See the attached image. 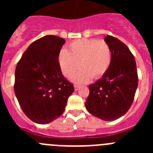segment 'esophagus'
Here are the masks:
<instances>
[{
  "instance_id": "esophagus-1",
  "label": "esophagus",
  "mask_w": 153,
  "mask_h": 153,
  "mask_svg": "<svg viewBox=\"0 0 153 153\" xmlns=\"http://www.w3.org/2000/svg\"><path fill=\"white\" fill-rule=\"evenodd\" d=\"M79 89V86H78V85H74V90H75V91H77Z\"/></svg>"
}]
</instances>
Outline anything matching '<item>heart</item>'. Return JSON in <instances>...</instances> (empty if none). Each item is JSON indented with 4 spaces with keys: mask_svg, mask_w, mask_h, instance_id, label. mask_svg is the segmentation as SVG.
I'll return each mask as SVG.
<instances>
[{
    "mask_svg": "<svg viewBox=\"0 0 153 153\" xmlns=\"http://www.w3.org/2000/svg\"><path fill=\"white\" fill-rule=\"evenodd\" d=\"M59 64L64 76H72L76 83H85L93 78L101 77L106 74L112 61L111 48L103 40L79 39L72 42L67 51L60 52Z\"/></svg>",
    "mask_w": 153,
    "mask_h": 153,
    "instance_id": "1",
    "label": "heart"
}]
</instances>
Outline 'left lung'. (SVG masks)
I'll return each mask as SVG.
<instances>
[{"label": "left lung", "mask_w": 153, "mask_h": 153, "mask_svg": "<svg viewBox=\"0 0 153 153\" xmlns=\"http://www.w3.org/2000/svg\"><path fill=\"white\" fill-rule=\"evenodd\" d=\"M104 40L111 48V64L101 79L89 86L85 106L94 117L113 121L130 108L138 86V74L135 58L126 45L109 35Z\"/></svg>", "instance_id": "8db88e82"}]
</instances>
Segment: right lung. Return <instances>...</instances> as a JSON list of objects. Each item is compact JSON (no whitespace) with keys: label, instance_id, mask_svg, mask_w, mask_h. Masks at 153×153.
Returning a JSON list of instances; mask_svg holds the SVG:
<instances>
[{"label":"right lung","instance_id":"obj_1","mask_svg":"<svg viewBox=\"0 0 153 153\" xmlns=\"http://www.w3.org/2000/svg\"><path fill=\"white\" fill-rule=\"evenodd\" d=\"M65 42L57 36H43L28 47L16 67V97L25 115L36 123H49L61 116L74 92L58 61Z\"/></svg>","mask_w":153,"mask_h":153}]
</instances>
